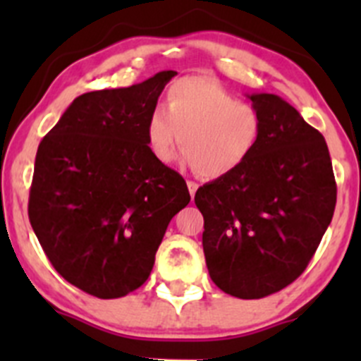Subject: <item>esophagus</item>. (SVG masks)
I'll use <instances>...</instances> for the list:
<instances>
[{"label": "esophagus", "mask_w": 361, "mask_h": 361, "mask_svg": "<svg viewBox=\"0 0 361 361\" xmlns=\"http://www.w3.org/2000/svg\"><path fill=\"white\" fill-rule=\"evenodd\" d=\"M187 187H188V192H190L192 199H194V195H195V192H197L199 185L195 183V181H187Z\"/></svg>", "instance_id": "34e87169"}]
</instances>
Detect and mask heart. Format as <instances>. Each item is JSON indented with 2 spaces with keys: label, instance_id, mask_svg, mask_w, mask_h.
Segmentation results:
<instances>
[{
  "label": "heart",
  "instance_id": "b5f03b06",
  "mask_svg": "<svg viewBox=\"0 0 361 361\" xmlns=\"http://www.w3.org/2000/svg\"><path fill=\"white\" fill-rule=\"evenodd\" d=\"M264 133L262 113L224 87L190 76L171 85L167 108H152L145 126L150 154L169 162L178 145L183 159L206 178H221L241 167Z\"/></svg>",
  "mask_w": 361,
  "mask_h": 361
}]
</instances>
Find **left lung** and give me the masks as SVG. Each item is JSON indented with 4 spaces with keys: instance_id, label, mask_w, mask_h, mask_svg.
Listing matches in <instances>:
<instances>
[{
    "instance_id": "8db88e82",
    "label": "left lung",
    "mask_w": 361,
    "mask_h": 361,
    "mask_svg": "<svg viewBox=\"0 0 361 361\" xmlns=\"http://www.w3.org/2000/svg\"><path fill=\"white\" fill-rule=\"evenodd\" d=\"M264 133L234 173L195 192L214 285L238 298L286 288L311 262L337 201L329 147L292 104L253 94Z\"/></svg>"
}]
</instances>
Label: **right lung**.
<instances>
[{"label":"right lung","mask_w":361,"mask_h":361,"mask_svg":"<svg viewBox=\"0 0 361 361\" xmlns=\"http://www.w3.org/2000/svg\"><path fill=\"white\" fill-rule=\"evenodd\" d=\"M174 75L82 94L36 152L32 231L54 269L97 298L147 281L171 218L190 202L181 174L154 159L145 136Z\"/></svg>","instance_id":"right-lung-1"}]
</instances>
